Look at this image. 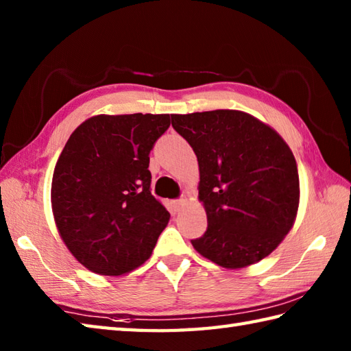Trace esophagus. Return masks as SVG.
Returning <instances> with one entry per match:
<instances>
[{"mask_svg": "<svg viewBox=\"0 0 351 351\" xmlns=\"http://www.w3.org/2000/svg\"><path fill=\"white\" fill-rule=\"evenodd\" d=\"M185 205V199H178L173 202V206H175V211H181L182 208Z\"/></svg>", "mask_w": 351, "mask_h": 351, "instance_id": "34e87169", "label": "esophagus"}]
</instances>
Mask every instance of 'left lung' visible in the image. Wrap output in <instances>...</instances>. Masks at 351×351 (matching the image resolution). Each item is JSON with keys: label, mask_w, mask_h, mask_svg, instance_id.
I'll return each instance as SVG.
<instances>
[{"label": "left lung", "mask_w": 351, "mask_h": 351, "mask_svg": "<svg viewBox=\"0 0 351 351\" xmlns=\"http://www.w3.org/2000/svg\"><path fill=\"white\" fill-rule=\"evenodd\" d=\"M199 162L206 232L191 244L220 267L243 268L278 247L300 200L297 162L271 126L240 110L171 114Z\"/></svg>", "instance_id": "left-lung-1"}]
</instances>
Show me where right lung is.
<instances>
[{
  "label": "right lung",
  "instance_id": "1",
  "mask_svg": "<svg viewBox=\"0 0 351 351\" xmlns=\"http://www.w3.org/2000/svg\"><path fill=\"white\" fill-rule=\"evenodd\" d=\"M169 125V114H98L64 145L52 175V214L87 270L121 276L151 256L170 214L151 193L149 152Z\"/></svg>",
  "mask_w": 351,
  "mask_h": 351
}]
</instances>
